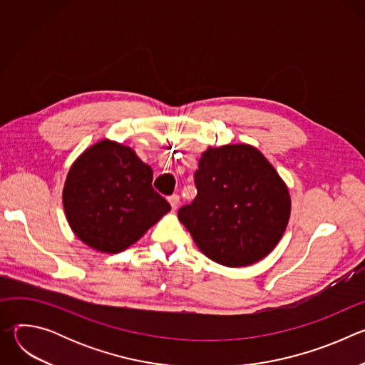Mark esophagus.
Masks as SVG:
<instances>
[{
  "mask_svg": "<svg viewBox=\"0 0 365 365\" xmlns=\"http://www.w3.org/2000/svg\"><path fill=\"white\" fill-rule=\"evenodd\" d=\"M169 203H170V206H172V210L176 211L178 207H179V205H180V197H179V195H172V196L169 197Z\"/></svg>",
  "mask_w": 365,
  "mask_h": 365,
  "instance_id": "esophagus-1",
  "label": "esophagus"
}]
</instances>
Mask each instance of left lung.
Here are the masks:
<instances>
[{"label":"left lung","mask_w":365,"mask_h":365,"mask_svg":"<svg viewBox=\"0 0 365 365\" xmlns=\"http://www.w3.org/2000/svg\"><path fill=\"white\" fill-rule=\"evenodd\" d=\"M197 195L178 218L197 248L227 267H247L269 255L292 211L289 187L251 144L207 147L195 173Z\"/></svg>","instance_id":"obj_1"}]
</instances>
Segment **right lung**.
I'll return each mask as SVG.
<instances>
[{"instance_id":"add662e5","label":"right lung","mask_w":365,"mask_h":365,"mask_svg":"<svg viewBox=\"0 0 365 365\" xmlns=\"http://www.w3.org/2000/svg\"><path fill=\"white\" fill-rule=\"evenodd\" d=\"M151 180V168L131 147L110 138L92 144L65 180L62 199L71 230L95 251L127 250L170 211Z\"/></svg>"}]
</instances>
